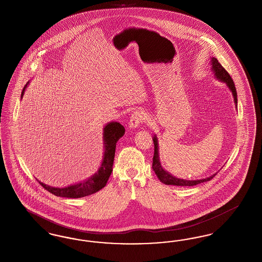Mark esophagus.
<instances>
[{"instance_id":"1","label":"esophagus","mask_w":262,"mask_h":262,"mask_svg":"<svg viewBox=\"0 0 262 262\" xmlns=\"http://www.w3.org/2000/svg\"><path fill=\"white\" fill-rule=\"evenodd\" d=\"M143 120H144V116L142 113L139 112V111L133 113L130 116V119H129V124H128L129 127L137 128V126H139L142 123Z\"/></svg>"}]
</instances>
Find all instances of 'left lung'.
I'll use <instances>...</instances> for the list:
<instances>
[{
  "mask_svg": "<svg viewBox=\"0 0 262 262\" xmlns=\"http://www.w3.org/2000/svg\"><path fill=\"white\" fill-rule=\"evenodd\" d=\"M212 72L214 73V75L216 76L217 79L221 80L227 84V86L231 90L233 96H234V102L236 104V107L237 106V90L235 88V83L232 79V77L228 74V72L225 70L224 68L221 66V63L218 62L216 58H212ZM153 142H154V156H153V162H152V169L157 174L158 179L162 182L165 185H171V186H180V187H192L196 186L201 183L210 181L215 177L216 174H212L210 177L202 180H196V181H188V180H183V179H178L174 176L168 173L165 171L161 166L160 159H159V152H158V141L156 136L153 137Z\"/></svg>",
  "mask_w": 262,
  "mask_h": 262,
  "instance_id": "left-lung-1",
  "label": "left lung"
}]
</instances>
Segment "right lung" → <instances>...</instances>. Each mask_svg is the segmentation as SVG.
Here are the masks:
<instances>
[{
    "label": "right lung",
    "mask_w": 262,
    "mask_h": 262,
    "mask_svg": "<svg viewBox=\"0 0 262 262\" xmlns=\"http://www.w3.org/2000/svg\"><path fill=\"white\" fill-rule=\"evenodd\" d=\"M25 88L26 85L21 92V98L25 94ZM124 135H125V127L120 123L112 122L105 125L104 134H103L105 151H104L102 164L97 173H95L88 180L66 187H50L38 181L39 184L52 194L56 196H61V198H68V199H79V198L88 196L99 191L100 189H102L106 186L109 180V177L112 173L116 144L118 140Z\"/></svg>",
    "instance_id": "1"
}]
</instances>
